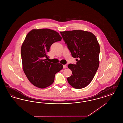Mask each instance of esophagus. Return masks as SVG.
Instances as JSON below:
<instances>
[{
	"label": "esophagus",
	"instance_id": "esophagus-1",
	"mask_svg": "<svg viewBox=\"0 0 123 123\" xmlns=\"http://www.w3.org/2000/svg\"><path fill=\"white\" fill-rule=\"evenodd\" d=\"M63 66H64V68H66L67 67V64H64L63 65Z\"/></svg>",
	"mask_w": 123,
	"mask_h": 123
}]
</instances>
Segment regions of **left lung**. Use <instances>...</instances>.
<instances>
[{
	"instance_id": "1",
	"label": "left lung",
	"mask_w": 123,
	"mask_h": 123,
	"mask_svg": "<svg viewBox=\"0 0 123 123\" xmlns=\"http://www.w3.org/2000/svg\"><path fill=\"white\" fill-rule=\"evenodd\" d=\"M71 53L76 58V64H70L72 71L67 78L76 89L84 88L92 81L99 66L100 48L96 36L90 32L74 30L60 32Z\"/></svg>"
}]
</instances>
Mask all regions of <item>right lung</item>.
I'll list each match as a JSON object with an SVG mask.
<instances>
[{
	"label": "right lung",
	"instance_id": "add662e5",
	"mask_svg": "<svg viewBox=\"0 0 123 123\" xmlns=\"http://www.w3.org/2000/svg\"><path fill=\"white\" fill-rule=\"evenodd\" d=\"M61 39L57 32L48 29H32L26 35L21 50L23 69L36 87L44 88L52 85L55 74L63 68L62 64L44 58H48L47 53L53 43Z\"/></svg>",
	"mask_w": 123,
	"mask_h": 123
}]
</instances>
